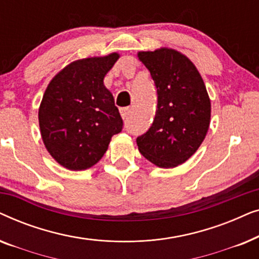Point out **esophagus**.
<instances>
[{
    "mask_svg": "<svg viewBox=\"0 0 259 259\" xmlns=\"http://www.w3.org/2000/svg\"><path fill=\"white\" fill-rule=\"evenodd\" d=\"M131 113V109L128 107H123V108H120V114H121V118L123 120L128 119V115Z\"/></svg>",
    "mask_w": 259,
    "mask_h": 259,
    "instance_id": "obj_1",
    "label": "esophagus"
}]
</instances>
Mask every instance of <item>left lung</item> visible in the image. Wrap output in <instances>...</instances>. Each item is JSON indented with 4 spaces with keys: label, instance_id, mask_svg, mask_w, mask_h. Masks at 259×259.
<instances>
[{
    "label": "left lung",
    "instance_id": "8db88e82",
    "mask_svg": "<svg viewBox=\"0 0 259 259\" xmlns=\"http://www.w3.org/2000/svg\"><path fill=\"white\" fill-rule=\"evenodd\" d=\"M158 94L153 122L137 138L139 152L161 168L182 165L196 153L208 131L211 101L193 62L172 48L139 52Z\"/></svg>",
    "mask_w": 259,
    "mask_h": 259
}]
</instances>
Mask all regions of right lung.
Returning <instances> with one entry per match:
<instances>
[{
	"label": "right lung",
	"mask_w": 259,
	"mask_h": 259,
	"mask_svg": "<svg viewBox=\"0 0 259 259\" xmlns=\"http://www.w3.org/2000/svg\"><path fill=\"white\" fill-rule=\"evenodd\" d=\"M118 53L70 62L47 86L38 125L49 154L70 171L94 166L107 151L122 119L104 79Z\"/></svg>",
	"instance_id": "1"
}]
</instances>
